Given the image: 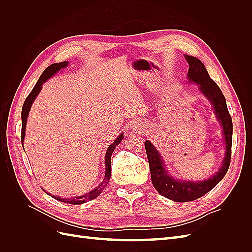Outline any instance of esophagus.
Listing matches in <instances>:
<instances>
[{"mask_svg": "<svg viewBox=\"0 0 252 252\" xmlns=\"http://www.w3.org/2000/svg\"><path fill=\"white\" fill-rule=\"evenodd\" d=\"M132 129H133V131H135V132H143V127L141 126V124H134L132 127H131Z\"/></svg>", "mask_w": 252, "mask_h": 252, "instance_id": "1", "label": "esophagus"}]
</instances>
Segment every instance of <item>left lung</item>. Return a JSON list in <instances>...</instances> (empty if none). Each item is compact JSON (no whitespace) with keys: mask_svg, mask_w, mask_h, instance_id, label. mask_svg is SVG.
<instances>
[{"mask_svg":"<svg viewBox=\"0 0 252 252\" xmlns=\"http://www.w3.org/2000/svg\"><path fill=\"white\" fill-rule=\"evenodd\" d=\"M189 64L188 78L191 82L199 84L202 93L209 98L215 108L217 118L222 124L225 143L226 155L223 165L220 166L219 172L212 178L202 182L177 181L169 177L164 169V163L161 156L156 150L155 146L149 141L145 142V149L148 158L151 181L155 188L159 194L174 202H189L194 201L203 196L216 187L218 183L222 180L229 168L231 161V144H232V120L227 108L225 96L217 83L210 79L207 69L199 59L190 56H185Z\"/></svg>","mask_w":252,"mask_h":252,"instance_id":"left-lung-1","label":"left lung"}]
</instances>
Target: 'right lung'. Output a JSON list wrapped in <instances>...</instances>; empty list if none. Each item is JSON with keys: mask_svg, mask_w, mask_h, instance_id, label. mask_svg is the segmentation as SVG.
Returning <instances> with one entry per match:
<instances>
[{"mask_svg": "<svg viewBox=\"0 0 252 252\" xmlns=\"http://www.w3.org/2000/svg\"><path fill=\"white\" fill-rule=\"evenodd\" d=\"M68 64V62H62V63H55V64H51L50 66H48L46 69L44 70V72L41 74V77L39 79V81L36 82V84L34 85V87L32 88V93L28 94V96L26 97V100L23 104V108H22V132H21V141L23 144V141H24V136H25V127H26V122H27V117H28V112L30 110V107H32V105L34 101V98L36 97V95L39 94V93L42 89V85L44 82H46L50 77H52L53 74L56 72H58L61 68H64L66 67ZM123 134H120L118 136V139L114 141L111 145H109V147L107 149V152H106V156H105V165H106V171H105V178L104 181L101 183L100 185H98L96 188H94V190H91L90 192L81 195V196H75V197H71V199H64V197H59V196H53L55 199H57L58 201L61 202H64L67 204H83L87 201H91L95 199L98 195L101 194V192L104 190V188L107 186L108 182L110 180V158H111V155L114 150V148L117 147V145L119 143H121L122 139H123Z\"/></svg>", "mask_w": 252, "mask_h": 252, "instance_id": "obj_1", "label": "right lung"}]
</instances>
